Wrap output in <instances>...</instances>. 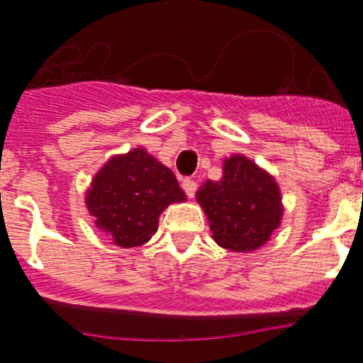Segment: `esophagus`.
<instances>
[{
	"label": "esophagus",
	"instance_id": "esophagus-1",
	"mask_svg": "<svg viewBox=\"0 0 363 363\" xmlns=\"http://www.w3.org/2000/svg\"><path fill=\"white\" fill-rule=\"evenodd\" d=\"M182 187H184V191L187 193L189 199H193L194 193H196V182H194L193 178H185L184 182H182Z\"/></svg>",
	"mask_w": 363,
	"mask_h": 363
}]
</instances>
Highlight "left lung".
<instances>
[{"mask_svg": "<svg viewBox=\"0 0 363 363\" xmlns=\"http://www.w3.org/2000/svg\"><path fill=\"white\" fill-rule=\"evenodd\" d=\"M196 202L208 217L215 242L232 252L263 247L284 217L274 176L242 154L223 160V178L200 185Z\"/></svg>", "mask_w": 363, "mask_h": 363, "instance_id": "8db88e82", "label": "left lung"}]
</instances>
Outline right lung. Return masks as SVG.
<instances>
[{
  "mask_svg": "<svg viewBox=\"0 0 363 363\" xmlns=\"http://www.w3.org/2000/svg\"><path fill=\"white\" fill-rule=\"evenodd\" d=\"M185 200L174 172L143 146L109 157L85 193L94 226L122 248L148 242L157 232L160 215L170 203Z\"/></svg>",
  "mask_w": 363,
  "mask_h": 363,
  "instance_id": "right-lung-1",
  "label": "right lung"
}]
</instances>
